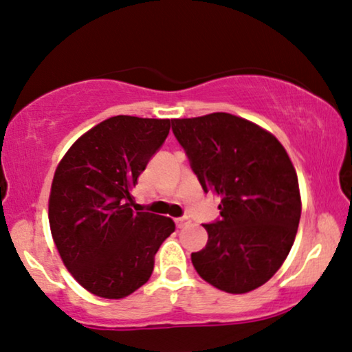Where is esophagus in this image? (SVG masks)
Wrapping results in <instances>:
<instances>
[{"instance_id":"34e87169","label":"esophagus","mask_w":352,"mask_h":352,"mask_svg":"<svg viewBox=\"0 0 352 352\" xmlns=\"http://www.w3.org/2000/svg\"><path fill=\"white\" fill-rule=\"evenodd\" d=\"M189 218H177L176 220V226L177 228H186V226H189Z\"/></svg>"}]
</instances>
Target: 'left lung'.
<instances>
[{"mask_svg":"<svg viewBox=\"0 0 352 352\" xmlns=\"http://www.w3.org/2000/svg\"><path fill=\"white\" fill-rule=\"evenodd\" d=\"M221 218L204 225L207 245L190 260L202 280L231 294L265 285L293 248L300 220L298 175L272 132L230 113L171 120Z\"/></svg>","mask_w":352,"mask_h":352,"instance_id":"left-lung-1","label":"left lung"}]
</instances>
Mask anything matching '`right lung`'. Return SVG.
<instances>
[{"label":"right lung","instance_id":"right-lung-1","mask_svg":"<svg viewBox=\"0 0 352 352\" xmlns=\"http://www.w3.org/2000/svg\"><path fill=\"white\" fill-rule=\"evenodd\" d=\"M170 127V120L113 116L82 134L54 171V245L74 280L98 298L122 299L145 285L175 231L171 218L131 208L137 177Z\"/></svg>","mask_w":352,"mask_h":352}]
</instances>
